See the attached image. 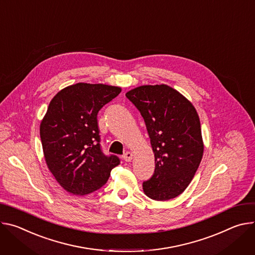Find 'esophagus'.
Instances as JSON below:
<instances>
[{
	"mask_svg": "<svg viewBox=\"0 0 255 255\" xmlns=\"http://www.w3.org/2000/svg\"><path fill=\"white\" fill-rule=\"evenodd\" d=\"M124 160L126 162H130L132 160V153L131 152H127L125 155H124Z\"/></svg>",
	"mask_w": 255,
	"mask_h": 255,
	"instance_id": "34e87169",
	"label": "esophagus"
}]
</instances>
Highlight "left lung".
<instances>
[{"instance_id":"obj_1","label":"left lung","mask_w":255,"mask_h":255,"mask_svg":"<svg viewBox=\"0 0 255 255\" xmlns=\"http://www.w3.org/2000/svg\"><path fill=\"white\" fill-rule=\"evenodd\" d=\"M126 96L142 115L155 156L153 176L143 183L150 199L165 202L191 182L204 154L199 115L193 104L168 85H143Z\"/></svg>"}]
</instances>
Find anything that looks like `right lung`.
Masks as SVG:
<instances>
[{"label":"right lung","instance_id":"add662e5","mask_svg":"<svg viewBox=\"0 0 255 255\" xmlns=\"http://www.w3.org/2000/svg\"><path fill=\"white\" fill-rule=\"evenodd\" d=\"M121 92L111 85L77 83L49 102L39 127L44 160L54 179L73 195L99 189L120 165L117 156L101 152L97 113Z\"/></svg>","mask_w":255,"mask_h":255}]
</instances>
